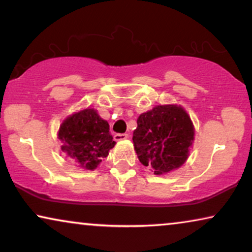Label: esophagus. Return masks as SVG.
Masks as SVG:
<instances>
[{"instance_id": "1", "label": "esophagus", "mask_w": 252, "mask_h": 252, "mask_svg": "<svg viewBox=\"0 0 252 252\" xmlns=\"http://www.w3.org/2000/svg\"><path fill=\"white\" fill-rule=\"evenodd\" d=\"M126 139H128V134H126V133L116 134V135H115L116 141H123V140H126Z\"/></svg>"}]
</instances>
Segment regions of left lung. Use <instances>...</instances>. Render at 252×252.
I'll return each mask as SVG.
<instances>
[{
  "label": "left lung",
  "mask_w": 252,
  "mask_h": 252,
  "mask_svg": "<svg viewBox=\"0 0 252 252\" xmlns=\"http://www.w3.org/2000/svg\"><path fill=\"white\" fill-rule=\"evenodd\" d=\"M194 134L190 117L182 106L157 105L139 116L133 143L141 163L155 174H163L187 160Z\"/></svg>",
  "instance_id": "1"
}]
</instances>
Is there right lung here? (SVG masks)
<instances>
[{"mask_svg":"<svg viewBox=\"0 0 252 252\" xmlns=\"http://www.w3.org/2000/svg\"><path fill=\"white\" fill-rule=\"evenodd\" d=\"M109 124L94 109H85L67 117L58 130L62 151L77 160L81 167L95 170L116 142Z\"/></svg>","mask_w":252,"mask_h":252,"instance_id":"1","label":"right lung"}]
</instances>
